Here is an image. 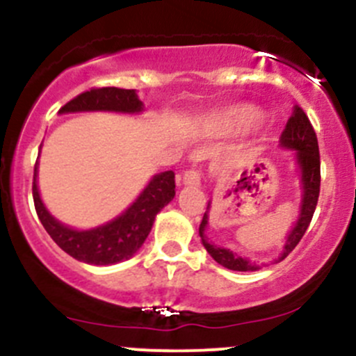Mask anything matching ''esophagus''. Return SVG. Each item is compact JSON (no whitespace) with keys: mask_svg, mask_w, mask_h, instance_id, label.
Wrapping results in <instances>:
<instances>
[{"mask_svg":"<svg viewBox=\"0 0 356 356\" xmlns=\"http://www.w3.org/2000/svg\"><path fill=\"white\" fill-rule=\"evenodd\" d=\"M179 184H184V186H200V184H201V174H200V170H195V168H191V170H186L184 174L181 175V179H179Z\"/></svg>","mask_w":356,"mask_h":356,"instance_id":"obj_1","label":"esophagus"}]
</instances>
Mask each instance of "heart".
<instances>
[{"mask_svg": "<svg viewBox=\"0 0 356 356\" xmlns=\"http://www.w3.org/2000/svg\"><path fill=\"white\" fill-rule=\"evenodd\" d=\"M261 118L264 115L258 108L251 105H241L215 115L213 120L222 131L232 132V134H245V132L253 131L260 124Z\"/></svg>", "mask_w": 356, "mask_h": 356, "instance_id": "b5f03b06", "label": "heart"}]
</instances>
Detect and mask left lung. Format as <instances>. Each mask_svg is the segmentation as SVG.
I'll use <instances>...</instances> for the list:
<instances>
[{
    "label": "left lung",
    "instance_id": "1",
    "mask_svg": "<svg viewBox=\"0 0 356 356\" xmlns=\"http://www.w3.org/2000/svg\"><path fill=\"white\" fill-rule=\"evenodd\" d=\"M279 143H281V146L284 149H293L294 152L298 168L301 172V189H303V195H301L300 215H298L296 224L291 229L288 239H286L284 250L279 254V258H275V261L284 260L291 251L296 248L298 243L301 241L303 234L307 232L308 225H310L312 217H314V211L317 208L318 193H321V155H318L317 134H315L307 113L298 105L293 108V113H291L288 124H286L284 131H282ZM208 211H210V203H208L207 211L203 215V220L200 224V238L203 246L210 253V257L217 264H220L222 267L229 268V270H258L260 265L253 264L248 258L238 257V254L225 250V248L208 243V238L204 236V231H207L208 225Z\"/></svg>",
    "mask_w": 356,
    "mask_h": 356
}]
</instances>
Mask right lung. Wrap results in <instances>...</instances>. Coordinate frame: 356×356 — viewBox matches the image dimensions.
<instances>
[{"instance_id":"obj_1","label":"right lung","mask_w":356,"mask_h":356,"mask_svg":"<svg viewBox=\"0 0 356 356\" xmlns=\"http://www.w3.org/2000/svg\"><path fill=\"white\" fill-rule=\"evenodd\" d=\"M74 111H120L139 113L143 102L134 89L92 88L81 92L60 108L58 113ZM34 207L42 227L53 241L75 260L91 265H113L129 260L148 238L158 211L170 203L175 196V174L172 170L153 175L149 184L143 189L138 200L122 215L89 231H77L56 220L41 201L38 191V161L34 165L32 182Z\"/></svg>"}]
</instances>
